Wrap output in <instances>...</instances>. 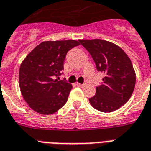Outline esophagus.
Wrapping results in <instances>:
<instances>
[{
    "instance_id": "obj_1",
    "label": "esophagus",
    "mask_w": 151,
    "mask_h": 151,
    "mask_svg": "<svg viewBox=\"0 0 151 151\" xmlns=\"http://www.w3.org/2000/svg\"><path fill=\"white\" fill-rule=\"evenodd\" d=\"M77 86H79V87H84L86 86V84H80V83H77Z\"/></svg>"
}]
</instances>
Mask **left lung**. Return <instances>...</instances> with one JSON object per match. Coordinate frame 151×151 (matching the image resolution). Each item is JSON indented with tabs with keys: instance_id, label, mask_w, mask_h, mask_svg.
<instances>
[{
	"instance_id": "8db88e82",
	"label": "left lung",
	"mask_w": 151,
	"mask_h": 151,
	"mask_svg": "<svg viewBox=\"0 0 151 151\" xmlns=\"http://www.w3.org/2000/svg\"><path fill=\"white\" fill-rule=\"evenodd\" d=\"M91 55L97 70L104 73L103 84L89 99L95 109L111 112L129 100L136 83V73L126 53L116 44L104 40H79Z\"/></svg>"
}]
</instances>
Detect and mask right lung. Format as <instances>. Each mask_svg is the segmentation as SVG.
<instances>
[{"instance_id":"obj_1","label":"right lung","mask_w":151,"mask_h":151,"mask_svg":"<svg viewBox=\"0 0 151 151\" xmlns=\"http://www.w3.org/2000/svg\"><path fill=\"white\" fill-rule=\"evenodd\" d=\"M80 45L74 40L44 41L26 56L19 69V86L29 107L51 115L65 104L72 85L59 81L67 52Z\"/></svg>"}]
</instances>
